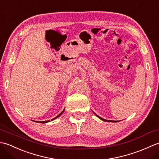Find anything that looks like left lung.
<instances>
[{
  "instance_id": "1",
  "label": "left lung",
  "mask_w": 159,
  "mask_h": 159,
  "mask_svg": "<svg viewBox=\"0 0 159 159\" xmlns=\"http://www.w3.org/2000/svg\"><path fill=\"white\" fill-rule=\"evenodd\" d=\"M94 114H95L96 115V116L98 117L99 118V119H100L101 120H102V121H108V122H116V121H113V120H104V119H103V118H102V117H100V116H98V115L97 114H96L95 113H94V112H93Z\"/></svg>"
}]
</instances>
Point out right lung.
Segmentation results:
<instances>
[{"mask_svg": "<svg viewBox=\"0 0 159 159\" xmlns=\"http://www.w3.org/2000/svg\"><path fill=\"white\" fill-rule=\"evenodd\" d=\"M64 110H65V109H64L63 111H62V112L60 114H59L58 115V116H57V117H55V118H53V119H52L51 120H48V121H38V122H39V123H42V124H44V123H47V122H50V121H52V120H55L56 119V118H57V117H59L60 116H61V115L63 112H64Z\"/></svg>", "mask_w": 159, "mask_h": 159, "instance_id": "right-lung-1", "label": "right lung"}]
</instances>
